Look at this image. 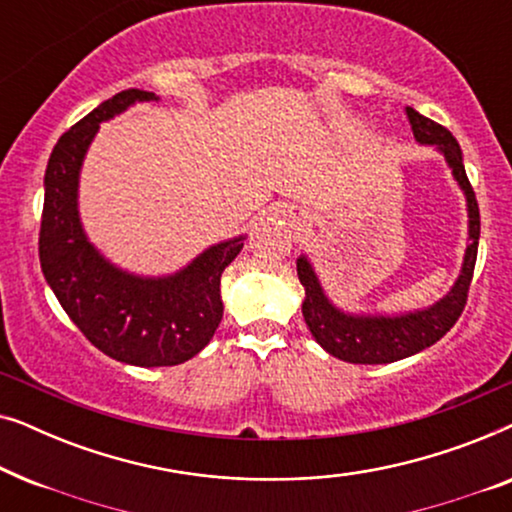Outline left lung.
I'll return each instance as SVG.
<instances>
[{
    "instance_id": "obj_1",
    "label": "left lung",
    "mask_w": 512,
    "mask_h": 512,
    "mask_svg": "<svg viewBox=\"0 0 512 512\" xmlns=\"http://www.w3.org/2000/svg\"><path fill=\"white\" fill-rule=\"evenodd\" d=\"M408 121L415 132L419 144L436 146L443 153L452 177L466 195L468 212V244L461 272L452 289L445 293L438 303L424 310L405 312V314H354L345 312L331 303L324 293L317 272H314L310 258L300 256L296 268L298 279L305 286L303 317L310 328L312 338L326 349L335 359L347 363H391L408 359V356L422 352L438 342L464 312L468 286H471L475 258H478V240H480V209L475 200L473 186L466 177L464 156L457 139L443 125L433 123L412 107L405 109Z\"/></svg>"
}]
</instances>
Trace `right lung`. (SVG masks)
Masks as SVG:
<instances>
[{
  "label": "right lung",
  "mask_w": 512,
  "mask_h": 512,
  "mask_svg": "<svg viewBox=\"0 0 512 512\" xmlns=\"http://www.w3.org/2000/svg\"><path fill=\"white\" fill-rule=\"evenodd\" d=\"M156 93L123 90L58 139L44 177L39 261L48 286L79 331L111 359L130 366H177L207 347L221 324V275L247 237L212 244L186 268L144 277L107 261L79 216V177L100 123Z\"/></svg>",
  "instance_id": "right-lung-1"
}]
</instances>
